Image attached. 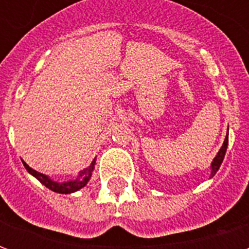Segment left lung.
<instances>
[{"label": "left lung", "instance_id": "1", "mask_svg": "<svg viewBox=\"0 0 249 249\" xmlns=\"http://www.w3.org/2000/svg\"><path fill=\"white\" fill-rule=\"evenodd\" d=\"M227 146H228V133H227V137H225L224 144H223V146L220 148L219 153L216 155V157L213 159V161H212V165H211V168H212L211 178H212V176H214V175H216V172L219 171L220 165H221V162H223V160H224L225 152H227Z\"/></svg>", "mask_w": 249, "mask_h": 249}]
</instances>
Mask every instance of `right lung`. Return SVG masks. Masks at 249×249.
Segmentation results:
<instances>
[{"instance_id": "right-lung-1", "label": "right lung", "mask_w": 249, "mask_h": 249, "mask_svg": "<svg viewBox=\"0 0 249 249\" xmlns=\"http://www.w3.org/2000/svg\"><path fill=\"white\" fill-rule=\"evenodd\" d=\"M94 160L92 161V164L89 165L88 168H85L84 171L80 172V176L74 180V181H66V183H56V181H53L51 178L45 176V175H42V173L37 172L35 169H32V168L24 162V167L26 168V171L29 173H32L33 176H35L41 184H44L46 188H49L51 191L57 193H73L78 191V189H81L82 187H85L87 183L89 181V178L92 176V171L93 168H94Z\"/></svg>"}]
</instances>
